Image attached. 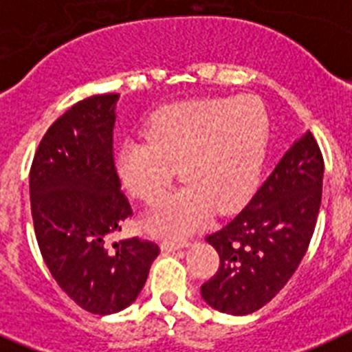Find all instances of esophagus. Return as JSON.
Segmentation results:
<instances>
[{
	"mask_svg": "<svg viewBox=\"0 0 352 352\" xmlns=\"http://www.w3.org/2000/svg\"><path fill=\"white\" fill-rule=\"evenodd\" d=\"M185 246H188V241H162V250L165 252H174V250L185 248Z\"/></svg>",
	"mask_w": 352,
	"mask_h": 352,
	"instance_id": "obj_1",
	"label": "esophagus"
}]
</instances>
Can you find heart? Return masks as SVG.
I'll return each mask as SVG.
<instances>
[{
    "instance_id": "heart-1",
    "label": "heart",
    "mask_w": 352,
    "mask_h": 352,
    "mask_svg": "<svg viewBox=\"0 0 352 352\" xmlns=\"http://www.w3.org/2000/svg\"><path fill=\"white\" fill-rule=\"evenodd\" d=\"M270 115L259 98H199L165 106L145 136L122 142V183L144 201L167 192L179 164L185 187L160 201L147 226L164 237L192 234L214 208L239 207L254 192L268 149Z\"/></svg>"
}]
</instances>
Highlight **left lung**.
Segmentation results:
<instances>
[{
	"label": "left lung",
	"mask_w": 352,
	"mask_h": 352,
	"mask_svg": "<svg viewBox=\"0 0 352 352\" xmlns=\"http://www.w3.org/2000/svg\"><path fill=\"white\" fill-rule=\"evenodd\" d=\"M324 158L306 131L237 216L207 237L219 270L201 286L208 306L250 315L266 306L298 268L315 232Z\"/></svg>",
	"instance_id": "left-lung-1"
}]
</instances>
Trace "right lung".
I'll use <instances>...</instances> for the list:
<instances>
[{"mask_svg": "<svg viewBox=\"0 0 352 352\" xmlns=\"http://www.w3.org/2000/svg\"><path fill=\"white\" fill-rule=\"evenodd\" d=\"M117 100L107 93L74 104L48 127L30 167L41 255L60 289L95 315L131 306L160 254L140 237L106 245L133 216L113 158Z\"/></svg>", "mask_w": 352, "mask_h": 352, "instance_id": "obj_1", "label": "right lung"}]
</instances>
